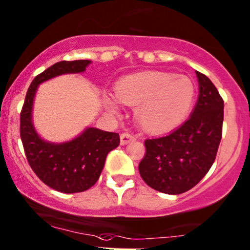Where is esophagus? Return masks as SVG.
I'll list each match as a JSON object with an SVG mask.
<instances>
[{"label": "esophagus", "instance_id": "esophagus-1", "mask_svg": "<svg viewBox=\"0 0 250 250\" xmlns=\"http://www.w3.org/2000/svg\"><path fill=\"white\" fill-rule=\"evenodd\" d=\"M120 139H121V145H122V146H125V145H128L129 142L134 141V140H135V136L130 133H122L121 134Z\"/></svg>", "mask_w": 250, "mask_h": 250}]
</instances>
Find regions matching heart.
<instances>
[{
	"mask_svg": "<svg viewBox=\"0 0 250 250\" xmlns=\"http://www.w3.org/2000/svg\"><path fill=\"white\" fill-rule=\"evenodd\" d=\"M116 96H105L111 111L120 110V102L135 106V119L144 129L165 133L185 120L196 97L194 84L185 76L166 71H145L121 78Z\"/></svg>",
	"mask_w": 250,
	"mask_h": 250,
	"instance_id": "1",
	"label": "heart"
}]
</instances>
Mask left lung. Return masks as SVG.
<instances>
[{
	"label": "left lung",
	"mask_w": 250,
	"mask_h": 250,
	"mask_svg": "<svg viewBox=\"0 0 250 250\" xmlns=\"http://www.w3.org/2000/svg\"><path fill=\"white\" fill-rule=\"evenodd\" d=\"M198 100L188 121L172 133L145 141L139 165L148 186L167 194L191 190L209 172L222 139L224 102L212 82L196 71Z\"/></svg>",
	"instance_id": "left-lung-1"
}]
</instances>
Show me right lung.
<instances>
[{
    "label": "right lung",
    "mask_w": 250,
    "mask_h": 250,
    "mask_svg": "<svg viewBox=\"0 0 250 250\" xmlns=\"http://www.w3.org/2000/svg\"><path fill=\"white\" fill-rule=\"evenodd\" d=\"M90 64L91 60H64L46 68L32 82L20 115V135L29 165L41 182L62 193L83 192L94 186L108 153L119 147L120 136L87 127L68 141H46L33 123V104L41 83L62 75L82 73Z\"/></svg>",
    "instance_id": "1"
}]
</instances>
